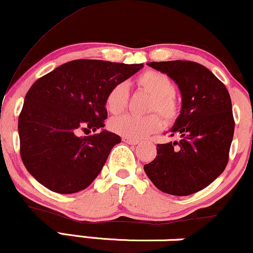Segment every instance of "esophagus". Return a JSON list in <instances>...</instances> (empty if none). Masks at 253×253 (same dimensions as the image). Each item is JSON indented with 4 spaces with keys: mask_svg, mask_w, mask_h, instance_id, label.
Here are the masks:
<instances>
[{
    "mask_svg": "<svg viewBox=\"0 0 253 253\" xmlns=\"http://www.w3.org/2000/svg\"><path fill=\"white\" fill-rule=\"evenodd\" d=\"M123 140L125 143L129 144V145H138L139 144V140H133V139H128V138H124Z\"/></svg>",
    "mask_w": 253,
    "mask_h": 253,
    "instance_id": "34e87169",
    "label": "esophagus"
}]
</instances>
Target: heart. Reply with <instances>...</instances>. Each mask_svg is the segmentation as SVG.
<instances>
[{
	"label": "heart",
	"instance_id": "b5f03b06",
	"mask_svg": "<svg viewBox=\"0 0 253 253\" xmlns=\"http://www.w3.org/2000/svg\"><path fill=\"white\" fill-rule=\"evenodd\" d=\"M136 85L152 96L149 110L157 112L165 123H172L178 115V103L175 97L176 85L167 74L157 70H147L136 78ZM128 101V89L125 83H118L109 90L106 97V108L112 114H120L126 108ZM109 127L113 132L124 138L139 140L161 129L162 120L158 115L145 117L123 115L110 120Z\"/></svg>",
	"mask_w": 253,
	"mask_h": 253
}]
</instances>
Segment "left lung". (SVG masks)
Returning <instances> with one entry per match:
<instances>
[{
  "label": "left lung",
  "instance_id": "1",
  "mask_svg": "<svg viewBox=\"0 0 253 253\" xmlns=\"http://www.w3.org/2000/svg\"><path fill=\"white\" fill-rule=\"evenodd\" d=\"M147 65L175 81L182 95L181 114L171 128L177 141L157 145V156L144 165L163 193L187 196L210 185L225 170L234 133L232 102L225 84L206 66L189 60Z\"/></svg>",
  "mask_w": 253,
  "mask_h": 253
}]
</instances>
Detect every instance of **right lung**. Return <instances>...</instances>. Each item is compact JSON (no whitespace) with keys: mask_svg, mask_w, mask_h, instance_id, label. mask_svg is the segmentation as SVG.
Returning <instances> with one entry per match:
<instances>
[{"mask_svg":"<svg viewBox=\"0 0 253 253\" xmlns=\"http://www.w3.org/2000/svg\"><path fill=\"white\" fill-rule=\"evenodd\" d=\"M141 68L143 64L77 59L33 83L17 128L22 162L40 184L58 194H74L91 184L121 138L106 129L88 136L77 133L104 127L109 90Z\"/></svg>","mask_w":253,"mask_h":253,"instance_id":"obj_1","label":"right lung"}]
</instances>
